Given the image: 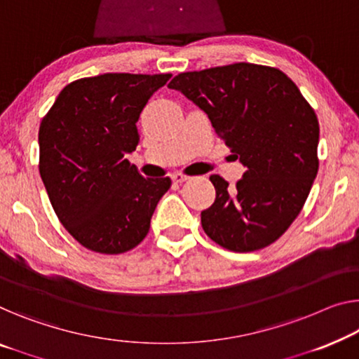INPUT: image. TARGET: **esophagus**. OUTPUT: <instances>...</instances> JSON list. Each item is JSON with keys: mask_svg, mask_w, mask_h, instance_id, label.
Segmentation results:
<instances>
[{"mask_svg": "<svg viewBox=\"0 0 359 359\" xmlns=\"http://www.w3.org/2000/svg\"><path fill=\"white\" fill-rule=\"evenodd\" d=\"M190 179V175H187L184 172H174L172 174V180L175 182V184H184V182H187Z\"/></svg>", "mask_w": 359, "mask_h": 359, "instance_id": "1", "label": "esophagus"}]
</instances>
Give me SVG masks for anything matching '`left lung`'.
I'll return each mask as SVG.
<instances>
[{
	"mask_svg": "<svg viewBox=\"0 0 359 359\" xmlns=\"http://www.w3.org/2000/svg\"><path fill=\"white\" fill-rule=\"evenodd\" d=\"M179 90L206 112L247 172L233 189L211 175L216 200L201 211L212 242L238 253L274 243L292 226L319 169V122L290 77L250 62L182 72Z\"/></svg>",
	"mask_w": 359,
	"mask_h": 359,
	"instance_id": "8db88e82",
	"label": "left lung"
}]
</instances>
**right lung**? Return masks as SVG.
<instances>
[{
    "mask_svg": "<svg viewBox=\"0 0 359 359\" xmlns=\"http://www.w3.org/2000/svg\"><path fill=\"white\" fill-rule=\"evenodd\" d=\"M169 79L103 74L74 80L41 119V180L57 219L82 247L119 255L147 237L172 182L145 179L126 154L140 140V112Z\"/></svg>",
    "mask_w": 359,
    "mask_h": 359,
    "instance_id": "right-lung-1",
    "label": "right lung"
}]
</instances>
